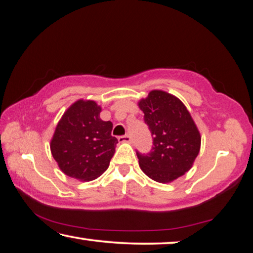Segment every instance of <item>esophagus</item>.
Masks as SVG:
<instances>
[{"label": "esophagus", "mask_w": 253, "mask_h": 253, "mask_svg": "<svg viewBox=\"0 0 253 253\" xmlns=\"http://www.w3.org/2000/svg\"><path fill=\"white\" fill-rule=\"evenodd\" d=\"M120 142H130L131 141V137L129 134H124V135H120L118 138Z\"/></svg>", "instance_id": "obj_1"}]
</instances>
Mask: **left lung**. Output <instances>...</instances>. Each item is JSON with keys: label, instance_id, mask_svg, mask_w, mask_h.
Masks as SVG:
<instances>
[{"label": "left lung", "instance_id": "obj_1", "mask_svg": "<svg viewBox=\"0 0 253 253\" xmlns=\"http://www.w3.org/2000/svg\"><path fill=\"white\" fill-rule=\"evenodd\" d=\"M152 133L147 154L135 151L141 170L159 182H170L193 166L201 147V135L185 105L172 94L151 91L139 102Z\"/></svg>", "mask_w": 253, "mask_h": 253}]
</instances>
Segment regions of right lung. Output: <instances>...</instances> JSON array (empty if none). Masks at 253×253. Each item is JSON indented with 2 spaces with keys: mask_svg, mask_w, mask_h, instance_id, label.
Wrapping results in <instances>:
<instances>
[{
  "mask_svg": "<svg viewBox=\"0 0 253 253\" xmlns=\"http://www.w3.org/2000/svg\"><path fill=\"white\" fill-rule=\"evenodd\" d=\"M101 108L94 101L79 100L59 121L51 140V153L65 174L92 180L107 170L118 139L113 123L100 119Z\"/></svg>",
  "mask_w": 253,
  "mask_h": 253,
  "instance_id": "obj_1",
  "label": "right lung"
}]
</instances>
